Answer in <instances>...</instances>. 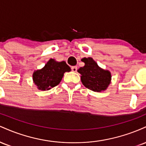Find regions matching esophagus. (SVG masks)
<instances>
[{
    "instance_id": "obj_1",
    "label": "esophagus",
    "mask_w": 146,
    "mask_h": 146,
    "mask_svg": "<svg viewBox=\"0 0 146 146\" xmlns=\"http://www.w3.org/2000/svg\"><path fill=\"white\" fill-rule=\"evenodd\" d=\"M71 69L73 72H76L77 69H78V68H77V66H73V67L71 68Z\"/></svg>"
}]
</instances>
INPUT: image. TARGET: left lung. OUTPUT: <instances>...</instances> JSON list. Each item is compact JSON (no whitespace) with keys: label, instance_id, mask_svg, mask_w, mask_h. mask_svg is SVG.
<instances>
[{"label":"left lung","instance_id":"obj_1","mask_svg":"<svg viewBox=\"0 0 146 146\" xmlns=\"http://www.w3.org/2000/svg\"><path fill=\"white\" fill-rule=\"evenodd\" d=\"M81 60L84 62V66L79 68L78 72L81 75L84 86L95 92L106 90L111 83L112 75L110 71L99 66L90 57L84 58Z\"/></svg>","mask_w":146,"mask_h":146}]
</instances>
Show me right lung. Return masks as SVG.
Segmentation results:
<instances>
[{
	"label": "right lung",
	"instance_id": "right-lung-1",
	"mask_svg": "<svg viewBox=\"0 0 146 146\" xmlns=\"http://www.w3.org/2000/svg\"><path fill=\"white\" fill-rule=\"evenodd\" d=\"M69 71H71V68L66 64V62H58L51 58L44 67L33 72V83L38 90H50L59 84L65 72Z\"/></svg>",
	"mask_w": 146,
	"mask_h": 146
}]
</instances>
